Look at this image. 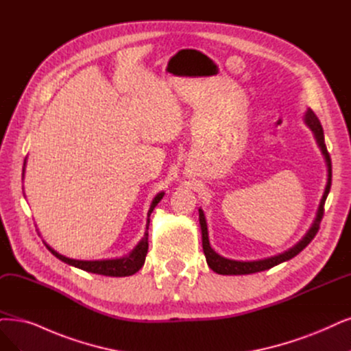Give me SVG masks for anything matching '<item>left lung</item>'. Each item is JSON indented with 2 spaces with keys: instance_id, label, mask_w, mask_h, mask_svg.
I'll return each instance as SVG.
<instances>
[{
  "instance_id": "left-lung-1",
  "label": "left lung",
  "mask_w": 351,
  "mask_h": 351,
  "mask_svg": "<svg viewBox=\"0 0 351 351\" xmlns=\"http://www.w3.org/2000/svg\"><path fill=\"white\" fill-rule=\"evenodd\" d=\"M305 123L306 125L313 130L314 137L318 143V146L326 158V163H327V169H328V179H327V185L326 189H324V195L321 198L318 211H317V217L314 219L313 226L306 231V234L302 237V240L298 241L293 247H291L289 250L283 252L278 256H271L267 258H262V261H253V262H240V261H230V258H226L223 256H219L218 253H215L211 245H210V240H208V228H206V221H205V215L204 211L199 210V224H201V232H202V249H204V254L206 258V263L208 266L215 271L218 275H250V274H256V271H262V270H267L270 267H274L279 263H283L289 261V258L295 257L298 253H301L306 245L313 241V239L315 237V234L318 232L319 228V223L324 215V204H326V199L328 197V192L331 188V159H330V153L327 150L326 141H324V132L321 123L318 120V117L314 114L313 110H308L305 114Z\"/></svg>"
}]
</instances>
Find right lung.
<instances>
[{"mask_svg":"<svg viewBox=\"0 0 351 351\" xmlns=\"http://www.w3.org/2000/svg\"><path fill=\"white\" fill-rule=\"evenodd\" d=\"M25 165V162H24ZM24 172V171H23ZM24 175V173H23ZM165 193L160 192L154 197L152 201V205L147 213V223H146V231L145 236L138 241L136 247L130 252L127 256L120 257V258H111V261H75V258L64 257L55 252L51 247L46 244V247L51 252V254L56 256L59 261L68 263L71 266L80 267L82 270L90 271V274H97V275H104V276H115V278H121V276H132L136 271H138L143 265H145L146 261V254L149 250V224H150V214L153 213L154 206L160 202Z\"/></svg>","mask_w":351,"mask_h":351,"instance_id":"right-lung-1","label":"right lung"}]
</instances>
